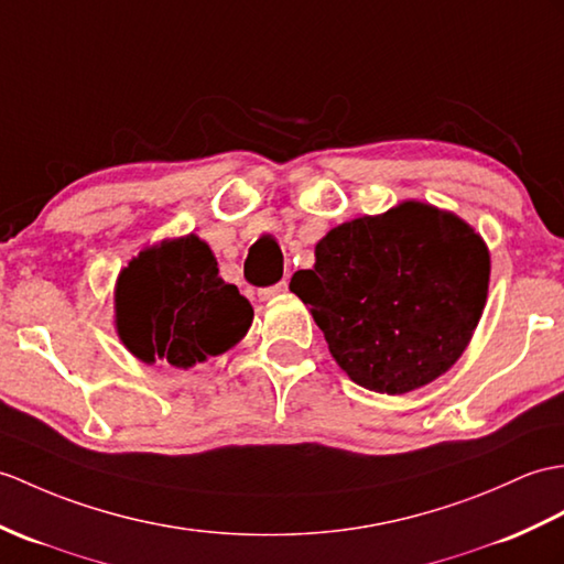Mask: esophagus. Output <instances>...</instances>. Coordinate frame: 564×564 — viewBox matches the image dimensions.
<instances>
[{
	"label": "esophagus",
	"instance_id": "obj_1",
	"mask_svg": "<svg viewBox=\"0 0 564 564\" xmlns=\"http://www.w3.org/2000/svg\"><path fill=\"white\" fill-rule=\"evenodd\" d=\"M285 291H288V283H285V281H281V283H276V285L264 288V291H259V297H261V300H273V297L283 295Z\"/></svg>",
	"mask_w": 564,
	"mask_h": 564
}]
</instances>
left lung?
<instances>
[{"label": "left lung", "instance_id": "8db88e82", "mask_svg": "<svg viewBox=\"0 0 564 564\" xmlns=\"http://www.w3.org/2000/svg\"><path fill=\"white\" fill-rule=\"evenodd\" d=\"M490 250L464 218L405 199L332 228L291 291L352 382L399 397L464 356L488 300Z\"/></svg>", "mask_w": 564, "mask_h": 564}]
</instances>
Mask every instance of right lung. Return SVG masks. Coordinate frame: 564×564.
I'll return each instance as SVG.
<instances>
[{
  "mask_svg": "<svg viewBox=\"0 0 564 564\" xmlns=\"http://www.w3.org/2000/svg\"><path fill=\"white\" fill-rule=\"evenodd\" d=\"M252 305L218 276L199 235L143 247L115 283V329L141 362L189 370L230 350L250 332Z\"/></svg>",
  "mask_w": 564,
  "mask_h": 564,
  "instance_id": "1",
  "label": "right lung"
}]
</instances>
